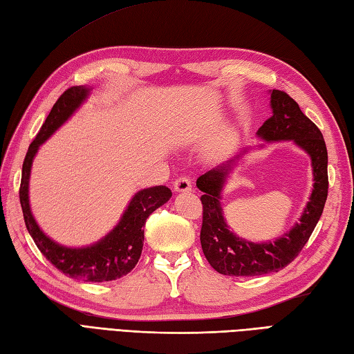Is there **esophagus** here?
<instances>
[{"label": "esophagus", "mask_w": 354, "mask_h": 354, "mask_svg": "<svg viewBox=\"0 0 354 354\" xmlns=\"http://www.w3.org/2000/svg\"><path fill=\"white\" fill-rule=\"evenodd\" d=\"M192 180L188 179L187 176H180L178 178L175 183H174V190L176 193H185V192H192Z\"/></svg>", "instance_id": "esophagus-1"}]
</instances>
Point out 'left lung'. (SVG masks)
Segmentation results:
<instances>
[{
  "label": "left lung",
  "instance_id": "obj_1",
  "mask_svg": "<svg viewBox=\"0 0 354 354\" xmlns=\"http://www.w3.org/2000/svg\"><path fill=\"white\" fill-rule=\"evenodd\" d=\"M271 118L264 122L257 136L267 143L292 142L310 158L312 192L297 223L273 241L254 243L238 236L226 223L221 194L229 176L249 147L232 158L212 167L197 178V188L203 194V221L201 244L211 267L225 276H261L282 270L294 261L309 240L327 199V149L322 131L301 113L299 104L281 90H270ZM266 145L257 147L262 149Z\"/></svg>",
  "mask_w": 354,
  "mask_h": 354
}]
</instances>
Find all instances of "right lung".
I'll use <instances>...</instances> for the list:
<instances>
[{"label":"right lung","instance_id":"obj_1","mask_svg":"<svg viewBox=\"0 0 354 354\" xmlns=\"http://www.w3.org/2000/svg\"><path fill=\"white\" fill-rule=\"evenodd\" d=\"M92 87L75 86L66 90L48 114L39 134L28 147L22 164L19 201L28 234L37 249L62 273L84 282H110L128 274L140 259L145 241V223L152 212L171 197L164 185L143 188L131 197L118 225L101 240L83 248H69L49 238L32 216L30 207V176L32 161L46 140L68 122L90 96Z\"/></svg>","mask_w":354,"mask_h":354}]
</instances>
